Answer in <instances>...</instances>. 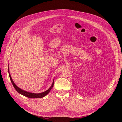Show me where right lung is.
Wrapping results in <instances>:
<instances>
[{
    "label": "right lung",
    "instance_id": "add662e5",
    "mask_svg": "<svg viewBox=\"0 0 122 122\" xmlns=\"http://www.w3.org/2000/svg\"><path fill=\"white\" fill-rule=\"evenodd\" d=\"M8 73H9V77H10V79L11 80V81L12 82V84L13 85V86L14 87V88H15L16 90L18 92H19V93H20L24 96H25V97H28L30 98H42L44 97H45L46 95H47L49 92L50 91V90L51 89V88H52V87L53 86V85H54V81L52 83V86H50V87L48 89V90H47L46 91L44 92H43L42 93H31V92H25V91H24L23 90H22V89H21V88H19L15 84V83L14 82V81H13L12 78H11V76H10V73H9V67L8 68Z\"/></svg>",
    "mask_w": 122,
    "mask_h": 122
}]
</instances>
